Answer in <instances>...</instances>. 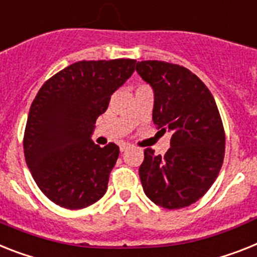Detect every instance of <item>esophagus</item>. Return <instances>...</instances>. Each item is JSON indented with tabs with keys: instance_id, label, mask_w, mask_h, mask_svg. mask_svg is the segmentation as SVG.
<instances>
[{
	"instance_id": "1",
	"label": "esophagus",
	"mask_w": 257,
	"mask_h": 257,
	"mask_svg": "<svg viewBox=\"0 0 257 257\" xmlns=\"http://www.w3.org/2000/svg\"><path fill=\"white\" fill-rule=\"evenodd\" d=\"M129 148H131L129 144H122V145H120V152H126Z\"/></svg>"
}]
</instances>
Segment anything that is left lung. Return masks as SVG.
Wrapping results in <instances>:
<instances>
[{
    "mask_svg": "<svg viewBox=\"0 0 257 257\" xmlns=\"http://www.w3.org/2000/svg\"><path fill=\"white\" fill-rule=\"evenodd\" d=\"M136 70L153 87V121L171 132L165 157L145 149L140 179L145 195L166 209L189 206L205 195L225 157V131L212 92L184 66L149 60Z\"/></svg>",
    "mask_w": 257,
    "mask_h": 257,
    "instance_id": "obj_1",
    "label": "left lung"
}]
</instances>
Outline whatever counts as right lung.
I'll return each mask as SVG.
<instances>
[{"label": "right lung", "mask_w": 257, "mask_h": 257, "mask_svg": "<svg viewBox=\"0 0 257 257\" xmlns=\"http://www.w3.org/2000/svg\"><path fill=\"white\" fill-rule=\"evenodd\" d=\"M136 60L78 61L45 82L26 124L23 150L31 175L52 202L83 209L104 196L118 158L113 142L95 145L91 135L113 92L133 74Z\"/></svg>", "instance_id": "obj_1"}]
</instances>
